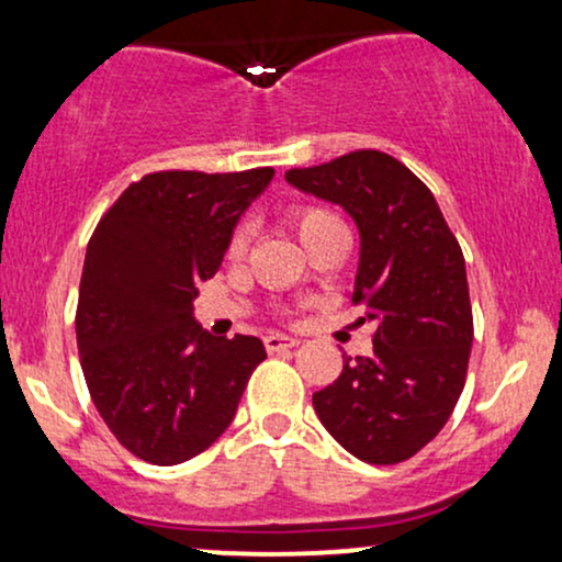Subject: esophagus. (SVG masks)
<instances>
[{
  "mask_svg": "<svg viewBox=\"0 0 562 562\" xmlns=\"http://www.w3.org/2000/svg\"><path fill=\"white\" fill-rule=\"evenodd\" d=\"M295 346H299V340L290 338V335L272 333V335H267V338H263V348H267L269 353H274V351H288V348H295Z\"/></svg>",
  "mask_w": 562,
  "mask_h": 562,
  "instance_id": "1",
  "label": "esophagus"
}]
</instances>
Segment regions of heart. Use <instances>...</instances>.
Instances as JSON below:
<instances>
[{"mask_svg":"<svg viewBox=\"0 0 562 562\" xmlns=\"http://www.w3.org/2000/svg\"><path fill=\"white\" fill-rule=\"evenodd\" d=\"M290 224L299 232L301 243L308 250L317 248V245L333 240V237L348 235L346 224L333 214L330 209H322V205H301V209L290 211ZM245 248H248V229L237 227L232 232L227 243V256L229 259H243Z\"/></svg>","mask_w":562,"mask_h":562,"instance_id":"heart-1","label":"heart"}]
</instances>
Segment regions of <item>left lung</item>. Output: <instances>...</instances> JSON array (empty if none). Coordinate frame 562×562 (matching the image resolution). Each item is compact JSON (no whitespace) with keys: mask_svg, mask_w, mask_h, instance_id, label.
<instances>
[{"mask_svg":"<svg viewBox=\"0 0 562 562\" xmlns=\"http://www.w3.org/2000/svg\"><path fill=\"white\" fill-rule=\"evenodd\" d=\"M285 179L357 222L353 303L367 308L359 322H375L370 357H344L338 380L314 393V409L353 457L396 465L434 441L465 389V256L434 192L389 153L353 150Z\"/></svg>","mask_w":562,"mask_h":562,"instance_id":"8db88e82","label":"left lung"}]
</instances>
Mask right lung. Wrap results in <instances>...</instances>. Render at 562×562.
<instances>
[{
	"label": "right lung",
	"instance_id": "obj_1",
	"mask_svg": "<svg viewBox=\"0 0 562 562\" xmlns=\"http://www.w3.org/2000/svg\"><path fill=\"white\" fill-rule=\"evenodd\" d=\"M272 177L269 166L147 173L102 214L87 245L76 308L83 380L121 447L150 465L209 449L267 359L254 335L205 333L192 301Z\"/></svg>",
	"mask_w": 562,
	"mask_h": 562
}]
</instances>
